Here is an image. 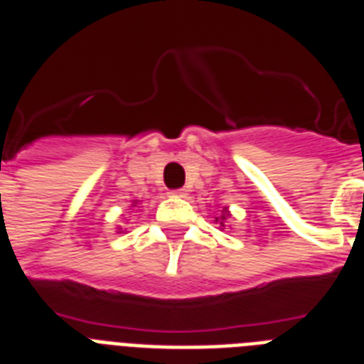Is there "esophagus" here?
Instances as JSON below:
<instances>
[{"instance_id": "esophagus-1", "label": "esophagus", "mask_w": 364, "mask_h": 364, "mask_svg": "<svg viewBox=\"0 0 364 364\" xmlns=\"http://www.w3.org/2000/svg\"><path fill=\"white\" fill-rule=\"evenodd\" d=\"M170 196H173V198H185V196H187V191H185V188L170 191Z\"/></svg>"}]
</instances>
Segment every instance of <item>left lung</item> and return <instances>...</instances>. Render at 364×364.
<instances>
[{"label": "left lung", "mask_w": 364, "mask_h": 364, "mask_svg": "<svg viewBox=\"0 0 364 364\" xmlns=\"http://www.w3.org/2000/svg\"><path fill=\"white\" fill-rule=\"evenodd\" d=\"M228 219H230V211H228V208H223L221 215L215 217V223H217V225H219V228H221V230L225 227H227Z\"/></svg>", "instance_id": "left-lung-1"}]
</instances>
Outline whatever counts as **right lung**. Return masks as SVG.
Returning a JSON list of instances; mask_svg holds the SVG:
<instances>
[{
    "label": "right lung",
    "instance_id": "1",
    "mask_svg": "<svg viewBox=\"0 0 364 364\" xmlns=\"http://www.w3.org/2000/svg\"><path fill=\"white\" fill-rule=\"evenodd\" d=\"M137 204H139V200H134V202H132V208H137ZM124 232H126V228L117 227V234H124Z\"/></svg>",
    "mask_w": 364,
    "mask_h": 364
}]
</instances>
